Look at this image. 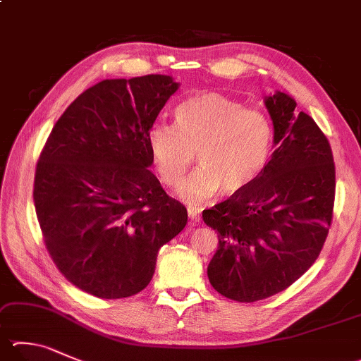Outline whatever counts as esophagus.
Here are the masks:
<instances>
[{
	"label": "esophagus",
	"mask_w": 361,
	"mask_h": 361,
	"mask_svg": "<svg viewBox=\"0 0 361 361\" xmlns=\"http://www.w3.org/2000/svg\"><path fill=\"white\" fill-rule=\"evenodd\" d=\"M188 214H189V224H197L200 221V209L195 207H188Z\"/></svg>",
	"instance_id": "1"
}]
</instances>
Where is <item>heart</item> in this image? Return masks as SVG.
<instances>
[{"label": "heart", "instance_id": "heart-1", "mask_svg": "<svg viewBox=\"0 0 361 361\" xmlns=\"http://www.w3.org/2000/svg\"><path fill=\"white\" fill-rule=\"evenodd\" d=\"M271 148L270 118L212 91L188 97L175 109V124H154L148 133L153 166L170 188L183 180L197 152L200 167L178 188L189 202L249 188L264 173Z\"/></svg>", "mask_w": 361, "mask_h": 361}]
</instances>
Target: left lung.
Listing matches in <instances>:
<instances>
[{
  "label": "left lung",
  "mask_w": 361,
  "mask_h": 361,
  "mask_svg": "<svg viewBox=\"0 0 361 361\" xmlns=\"http://www.w3.org/2000/svg\"><path fill=\"white\" fill-rule=\"evenodd\" d=\"M273 121L271 159L257 180L205 209L218 232L209 284L224 297L251 303L283 292L319 257L331 224L335 162L312 118L283 91L265 96Z\"/></svg>",
  "instance_id": "1"
}]
</instances>
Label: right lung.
<instances>
[{"label":"right lung","instance_id":"obj_1","mask_svg":"<svg viewBox=\"0 0 361 361\" xmlns=\"http://www.w3.org/2000/svg\"><path fill=\"white\" fill-rule=\"evenodd\" d=\"M170 75L110 78L77 97L51 129L35 176L45 246L64 278L115 300L149 284L161 246L188 212L149 170L148 133L178 90Z\"/></svg>","mask_w":361,"mask_h":361}]
</instances>
